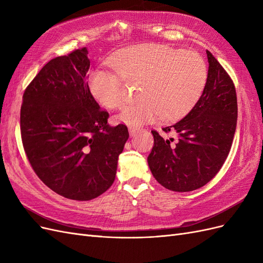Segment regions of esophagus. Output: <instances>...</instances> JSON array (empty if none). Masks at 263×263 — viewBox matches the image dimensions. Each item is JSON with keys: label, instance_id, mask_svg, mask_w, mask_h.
<instances>
[{"label": "esophagus", "instance_id": "esophagus-1", "mask_svg": "<svg viewBox=\"0 0 263 263\" xmlns=\"http://www.w3.org/2000/svg\"><path fill=\"white\" fill-rule=\"evenodd\" d=\"M128 130H129V135H130V137H134L135 135H136L137 133H138V129H136V128H134V127H129L128 128Z\"/></svg>", "mask_w": 263, "mask_h": 263}]
</instances>
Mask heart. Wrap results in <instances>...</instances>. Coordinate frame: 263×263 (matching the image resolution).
Masks as SVG:
<instances>
[{"label": "heart", "instance_id": "1", "mask_svg": "<svg viewBox=\"0 0 263 263\" xmlns=\"http://www.w3.org/2000/svg\"><path fill=\"white\" fill-rule=\"evenodd\" d=\"M117 72L94 69L87 86L102 106L122 105V80L141 82L140 100L126 105L118 119L136 127L155 122L161 115L174 121L191 112L204 92L208 82V66L200 53L177 50L163 45H135L116 52L109 60Z\"/></svg>", "mask_w": 263, "mask_h": 263}]
</instances>
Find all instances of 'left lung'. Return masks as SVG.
<instances>
[{
    "instance_id": "1",
    "label": "left lung",
    "mask_w": 263,
    "mask_h": 263,
    "mask_svg": "<svg viewBox=\"0 0 263 263\" xmlns=\"http://www.w3.org/2000/svg\"><path fill=\"white\" fill-rule=\"evenodd\" d=\"M208 82L201 99L181 121L162 128L173 138L161 137L156 130L148 164L155 179L174 192H190L204 186L224 164L234 140L237 125L235 85L216 58L206 50Z\"/></svg>"
}]
</instances>
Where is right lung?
Instances as JSON below:
<instances>
[{
	"instance_id": "right-lung-1",
	"label": "right lung",
	"mask_w": 263,
	"mask_h": 263,
	"mask_svg": "<svg viewBox=\"0 0 263 263\" xmlns=\"http://www.w3.org/2000/svg\"><path fill=\"white\" fill-rule=\"evenodd\" d=\"M87 49L51 59L23 95L21 134L35 173L57 194L90 201L113 184L118 156L129 137L107 123L90 93Z\"/></svg>"
}]
</instances>
